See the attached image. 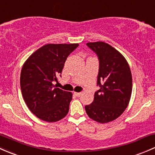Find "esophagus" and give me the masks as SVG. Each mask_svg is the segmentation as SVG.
<instances>
[{
	"label": "esophagus",
	"instance_id": "34e87169",
	"mask_svg": "<svg viewBox=\"0 0 155 155\" xmlns=\"http://www.w3.org/2000/svg\"><path fill=\"white\" fill-rule=\"evenodd\" d=\"M74 95H76V96H77V97H80L81 95H82V93H81V92H74Z\"/></svg>",
	"mask_w": 155,
	"mask_h": 155
}]
</instances>
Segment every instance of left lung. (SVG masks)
Returning <instances> with one entry per match:
<instances>
[{
  "mask_svg": "<svg viewBox=\"0 0 155 155\" xmlns=\"http://www.w3.org/2000/svg\"><path fill=\"white\" fill-rule=\"evenodd\" d=\"M99 60L97 84L100 89L94 101L86 105L90 119L99 123H107L117 119L128 106L132 92L130 66L123 55L104 42L87 43Z\"/></svg>",
  "mask_w": 155,
  "mask_h": 155,
  "instance_id": "8db88e82",
  "label": "left lung"
}]
</instances>
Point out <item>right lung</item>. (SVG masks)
Wrapping results in <instances>:
<instances>
[{
	"label": "right lung",
	"instance_id": "add662e5",
	"mask_svg": "<svg viewBox=\"0 0 155 155\" xmlns=\"http://www.w3.org/2000/svg\"><path fill=\"white\" fill-rule=\"evenodd\" d=\"M79 45L47 44L28 58L21 71L22 96L36 117L55 122L68 114L72 93L57 88V78L67 57ZM61 76V75H60Z\"/></svg>",
	"mask_w": 155,
	"mask_h": 155
}]
</instances>
